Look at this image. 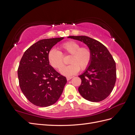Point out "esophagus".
I'll return each instance as SVG.
<instances>
[{"label": "esophagus", "mask_w": 135, "mask_h": 135, "mask_svg": "<svg viewBox=\"0 0 135 135\" xmlns=\"http://www.w3.org/2000/svg\"><path fill=\"white\" fill-rule=\"evenodd\" d=\"M73 77H71V76H68V77H66V79L68 80H70Z\"/></svg>", "instance_id": "esophagus-1"}]
</instances>
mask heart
<instances>
[{
    "mask_svg": "<svg viewBox=\"0 0 135 135\" xmlns=\"http://www.w3.org/2000/svg\"><path fill=\"white\" fill-rule=\"evenodd\" d=\"M60 48L62 52L55 49H51L48 54L49 63L55 69L60 70L64 66L62 55H70L69 62L71 64L64 67L60 73L65 76L75 75L80 70H84L91 63L92 52L87 47H80V44L75 41L70 40L61 45Z\"/></svg>",
    "mask_w": 135,
    "mask_h": 135,
    "instance_id": "heart-1",
    "label": "heart"
}]
</instances>
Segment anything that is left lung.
I'll use <instances>...</instances> for the list:
<instances>
[{
	"instance_id": "8db88e82",
	"label": "left lung",
	"mask_w": 135,
	"mask_h": 135,
	"mask_svg": "<svg viewBox=\"0 0 135 135\" xmlns=\"http://www.w3.org/2000/svg\"><path fill=\"white\" fill-rule=\"evenodd\" d=\"M86 44L92 52V60L84 72L79 77L81 83L78 88L80 95L91 102L107 98L115 85L116 64L107 48L97 40L87 36H69Z\"/></svg>"
}]
</instances>
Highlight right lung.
I'll use <instances>...</instances> for the list:
<instances>
[{
  "label": "right lung",
  "mask_w": 135,
  "mask_h": 135,
  "mask_svg": "<svg viewBox=\"0 0 135 135\" xmlns=\"http://www.w3.org/2000/svg\"><path fill=\"white\" fill-rule=\"evenodd\" d=\"M64 38L44 39L32 44L24 53L18 68L19 84L23 95L34 105L47 107L59 99L66 77L49 63L48 54Z\"/></svg>",
  "instance_id": "1"
}]
</instances>
